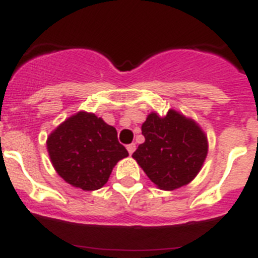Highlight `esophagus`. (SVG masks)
I'll use <instances>...</instances> for the list:
<instances>
[{"label":"esophagus","instance_id":"1","mask_svg":"<svg viewBox=\"0 0 258 258\" xmlns=\"http://www.w3.org/2000/svg\"><path fill=\"white\" fill-rule=\"evenodd\" d=\"M135 149H136V145L134 144V143H132V144H128V145H127V151H128V153H130V154L134 153V152H135Z\"/></svg>","mask_w":258,"mask_h":258}]
</instances>
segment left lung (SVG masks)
I'll list each match as a JSON object with an SVG mask.
<instances>
[{
	"mask_svg": "<svg viewBox=\"0 0 258 258\" xmlns=\"http://www.w3.org/2000/svg\"><path fill=\"white\" fill-rule=\"evenodd\" d=\"M142 132L145 142L132 157L157 187L174 191L196 178L209 148L199 123L174 109L162 116L152 111Z\"/></svg>",
	"mask_w": 258,
	"mask_h": 258,
	"instance_id": "obj_1",
	"label": "left lung"
}]
</instances>
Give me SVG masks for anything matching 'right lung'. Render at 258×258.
I'll return each instance as SVG.
<instances>
[{
	"instance_id": "add662e5",
	"label": "right lung",
	"mask_w": 258,
	"mask_h": 258,
	"mask_svg": "<svg viewBox=\"0 0 258 258\" xmlns=\"http://www.w3.org/2000/svg\"><path fill=\"white\" fill-rule=\"evenodd\" d=\"M50 162L64 182L83 191L106 184L118 161L128 156L116 130L93 113L69 116L46 140Z\"/></svg>"
}]
</instances>
